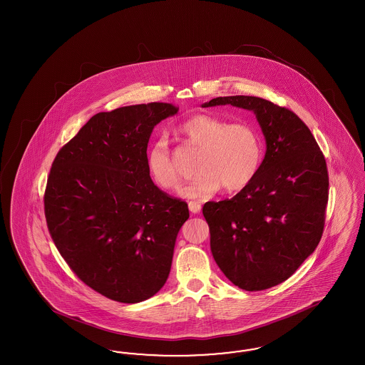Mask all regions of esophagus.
<instances>
[{"mask_svg":"<svg viewBox=\"0 0 365 365\" xmlns=\"http://www.w3.org/2000/svg\"><path fill=\"white\" fill-rule=\"evenodd\" d=\"M188 209H190L192 214H198L200 209H202V206H200V203H198V202L191 200V202H188Z\"/></svg>","mask_w":365,"mask_h":365,"instance_id":"1","label":"esophagus"}]
</instances>
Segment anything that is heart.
<instances>
[{"label": "heart", "instance_id": "heart-1", "mask_svg": "<svg viewBox=\"0 0 365 365\" xmlns=\"http://www.w3.org/2000/svg\"><path fill=\"white\" fill-rule=\"evenodd\" d=\"M177 135L199 151L195 165L198 174L180 190L186 198H206L221 187L229 192L242 190L252 183L264 160V140L250 123H229L198 113L180 123ZM145 165L158 186L177 187L179 168L167 140L159 139L148 148Z\"/></svg>", "mask_w": 365, "mask_h": 365}]
</instances>
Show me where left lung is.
I'll use <instances>...</instances> for the list:
<instances>
[{
  "instance_id": "8db88e82",
  "label": "left lung",
  "mask_w": 365,
  "mask_h": 365,
  "mask_svg": "<svg viewBox=\"0 0 365 365\" xmlns=\"http://www.w3.org/2000/svg\"><path fill=\"white\" fill-rule=\"evenodd\" d=\"M255 112L265 158L250 185L232 199L207 202L212 257L235 287H276L320 242L328 203V170L309 128L296 113L255 96L215 98L202 107Z\"/></svg>"
}]
</instances>
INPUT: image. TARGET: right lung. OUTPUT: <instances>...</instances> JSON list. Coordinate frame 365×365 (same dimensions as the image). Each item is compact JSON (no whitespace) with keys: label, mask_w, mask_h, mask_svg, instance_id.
<instances>
[{"label":"right lung","mask_w":365,"mask_h":365,"mask_svg":"<svg viewBox=\"0 0 365 365\" xmlns=\"http://www.w3.org/2000/svg\"><path fill=\"white\" fill-rule=\"evenodd\" d=\"M178 110L150 103L99 112L51 168L44 207L56 247L84 284L113 301L142 302L163 287L190 217L145 165L155 125Z\"/></svg>","instance_id":"right-lung-1"}]
</instances>
